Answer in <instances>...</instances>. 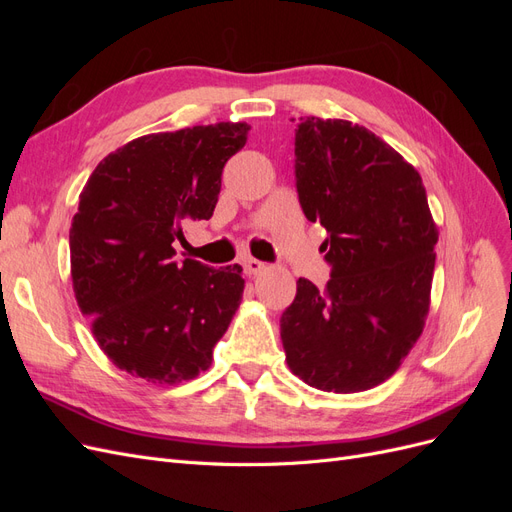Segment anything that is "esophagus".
I'll return each mask as SVG.
<instances>
[{
  "mask_svg": "<svg viewBox=\"0 0 512 512\" xmlns=\"http://www.w3.org/2000/svg\"><path fill=\"white\" fill-rule=\"evenodd\" d=\"M243 267H245V273H247V275H258V273H262V271L267 269L265 262H260V260H256V258H245V260H243Z\"/></svg>",
  "mask_w": 512,
  "mask_h": 512,
  "instance_id": "obj_1",
  "label": "esophagus"
}]
</instances>
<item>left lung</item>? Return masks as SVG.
<instances>
[{"mask_svg": "<svg viewBox=\"0 0 512 512\" xmlns=\"http://www.w3.org/2000/svg\"><path fill=\"white\" fill-rule=\"evenodd\" d=\"M294 177L309 222L327 230L331 280L305 277L280 318L288 367L329 393L391 378L429 312L438 226L421 175L380 136L346 119L301 117Z\"/></svg>", "mask_w": 512, "mask_h": 512, "instance_id": "left-lung-1", "label": "left lung"}]
</instances>
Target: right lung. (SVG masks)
<instances>
[{"label":"right lung","instance_id":"obj_1","mask_svg":"<svg viewBox=\"0 0 512 512\" xmlns=\"http://www.w3.org/2000/svg\"><path fill=\"white\" fill-rule=\"evenodd\" d=\"M250 126L220 121L134 138L96 166L70 228L76 303L119 369L179 384L209 369L243 297L241 267L175 258L183 226L209 220L224 164Z\"/></svg>","mask_w":512,"mask_h":512}]
</instances>
